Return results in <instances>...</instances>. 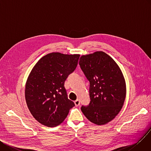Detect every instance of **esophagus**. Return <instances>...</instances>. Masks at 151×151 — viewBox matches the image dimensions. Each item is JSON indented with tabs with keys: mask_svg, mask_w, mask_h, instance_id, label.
<instances>
[{
	"mask_svg": "<svg viewBox=\"0 0 151 151\" xmlns=\"http://www.w3.org/2000/svg\"><path fill=\"white\" fill-rule=\"evenodd\" d=\"M74 103H75V105L76 107H78V106L80 105V101L78 99H77L74 101Z\"/></svg>",
	"mask_w": 151,
	"mask_h": 151,
	"instance_id": "obj_1",
	"label": "esophagus"
}]
</instances>
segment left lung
I'll return each instance as SVG.
<instances>
[{"label":"left lung","mask_w":151,"mask_h":151,"mask_svg":"<svg viewBox=\"0 0 151 151\" xmlns=\"http://www.w3.org/2000/svg\"><path fill=\"white\" fill-rule=\"evenodd\" d=\"M78 63L90 82V102L81 110L91 122L105 124L117 116L124 102V78L116 62L102 51L82 55Z\"/></svg>","instance_id":"1"}]
</instances>
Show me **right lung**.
I'll return each instance as SVG.
<instances>
[{"mask_svg":"<svg viewBox=\"0 0 151 151\" xmlns=\"http://www.w3.org/2000/svg\"><path fill=\"white\" fill-rule=\"evenodd\" d=\"M79 57L52 52L32 69L25 85V100L33 116L42 124L57 126L75 106L68 98L65 82L76 69Z\"/></svg>","mask_w":151,"mask_h":151,"instance_id":"add662e5","label":"right lung"}]
</instances>
